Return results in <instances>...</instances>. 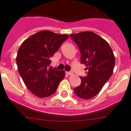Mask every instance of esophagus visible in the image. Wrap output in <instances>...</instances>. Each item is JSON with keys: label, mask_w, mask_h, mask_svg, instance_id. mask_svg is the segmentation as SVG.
Segmentation results:
<instances>
[{"label": "esophagus", "mask_w": 131, "mask_h": 131, "mask_svg": "<svg viewBox=\"0 0 131 131\" xmlns=\"http://www.w3.org/2000/svg\"><path fill=\"white\" fill-rule=\"evenodd\" d=\"M67 74H68V75H73V71H68V72H67Z\"/></svg>", "instance_id": "obj_1"}]
</instances>
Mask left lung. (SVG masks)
<instances>
[{
    "label": "left lung",
    "mask_w": 131,
    "mask_h": 131,
    "mask_svg": "<svg viewBox=\"0 0 131 131\" xmlns=\"http://www.w3.org/2000/svg\"><path fill=\"white\" fill-rule=\"evenodd\" d=\"M81 52V62L86 66V77H81V84L74 89L76 95L91 99L100 92L112 76L115 56L106 40L91 31L71 34Z\"/></svg>",
    "instance_id": "obj_1"
}]
</instances>
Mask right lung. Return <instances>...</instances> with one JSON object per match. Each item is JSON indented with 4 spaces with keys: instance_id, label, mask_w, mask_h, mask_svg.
<instances>
[{
    "instance_id": "obj_1",
    "label": "right lung",
    "mask_w": 131,
    "mask_h": 131,
    "mask_svg": "<svg viewBox=\"0 0 131 131\" xmlns=\"http://www.w3.org/2000/svg\"><path fill=\"white\" fill-rule=\"evenodd\" d=\"M68 37V35L41 31L24 40L18 49L16 63L19 75L27 89L39 98L53 94L64 78V71L48 67L50 58Z\"/></svg>"
}]
</instances>
